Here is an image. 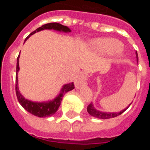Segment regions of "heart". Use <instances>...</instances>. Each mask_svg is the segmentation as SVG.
<instances>
[{
  "instance_id": "1",
  "label": "heart",
  "mask_w": 150,
  "mask_h": 150,
  "mask_svg": "<svg viewBox=\"0 0 150 150\" xmlns=\"http://www.w3.org/2000/svg\"><path fill=\"white\" fill-rule=\"evenodd\" d=\"M90 46L103 53H116L122 48L120 41L110 38H98L90 41Z\"/></svg>"
}]
</instances>
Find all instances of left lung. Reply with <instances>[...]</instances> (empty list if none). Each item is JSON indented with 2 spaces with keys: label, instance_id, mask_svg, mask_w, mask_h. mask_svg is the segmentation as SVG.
Instances as JSON below:
<instances>
[{
  "label": "left lung",
  "instance_id": "obj_1",
  "mask_svg": "<svg viewBox=\"0 0 150 150\" xmlns=\"http://www.w3.org/2000/svg\"><path fill=\"white\" fill-rule=\"evenodd\" d=\"M136 54V58H137V62L138 63V55H137V52L136 51L135 52ZM132 103L128 105V107H127L126 108H125L124 110H121L120 112H103V111H100L99 110L96 109L95 106L93 105L92 103L88 105L87 107V111L91 115V116H94L95 118H98V119H100V120H107V119H111V118H114L116 116L121 115L122 112H124L125 111L128 109L129 106L132 104Z\"/></svg>",
  "mask_w": 150,
  "mask_h": 150
}]
</instances>
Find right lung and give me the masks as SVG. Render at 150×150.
Here are the masks:
<instances>
[{"instance_id": "add662e5", "label": "right lung", "mask_w": 150, "mask_h": 150, "mask_svg": "<svg viewBox=\"0 0 150 150\" xmlns=\"http://www.w3.org/2000/svg\"><path fill=\"white\" fill-rule=\"evenodd\" d=\"M43 30H54L57 31L64 33L71 32V30L68 27L64 25H62L61 24L57 23V22H52V23H48L46 25H43L41 27L36 29L34 31L30 33L27 38H25V42L30 36L35 34L36 32L40 31ZM19 56L20 53L17 58V64H16V93L17 98H18L19 104L22 105L24 109L27 110L28 112L31 113L32 115L38 117H47V116H51L55 114L56 111L59 109V106L61 104V102L62 100V97L64 95H65L67 92L71 91L74 88V83H70L64 84L62 86V89L60 90V92L55 98L52 100H47V101L38 102V101H31L30 100L26 99L22 94L20 93V91L18 90V72L19 71Z\"/></svg>"}]
</instances>
